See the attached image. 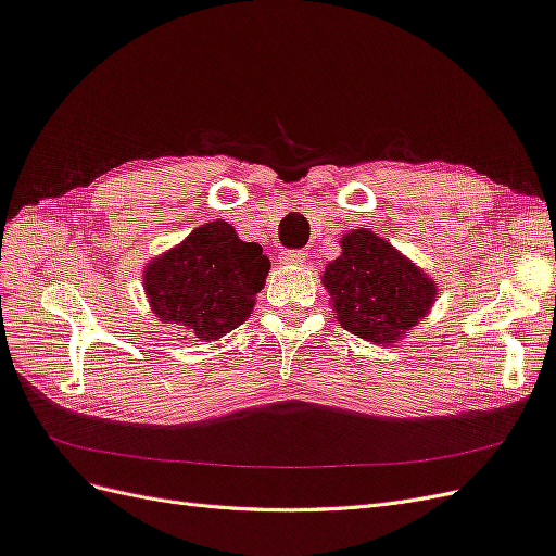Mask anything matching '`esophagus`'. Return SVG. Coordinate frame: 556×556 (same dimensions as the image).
Here are the masks:
<instances>
[{"label":"esophagus","instance_id":"1","mask_svg":"<svg viewBox=\"0 0 556 556\" xmlns=\"http://www.w3.org/2000/svg\"><path fill=\"white\" fill-rule=\"evenodd\" d=\"M306 260V252L304 250H282L278 255L280 264H288V266H296Z\"/></svg>","mask_w":556,"mask_h":556}]
</instances>
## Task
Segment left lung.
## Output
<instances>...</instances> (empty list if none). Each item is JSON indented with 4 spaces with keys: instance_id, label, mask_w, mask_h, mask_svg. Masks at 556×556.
Here are the masks:
<instances>
[{
    "instance_id": "left-lung-1",
    "label": "left lung",
    "mask_w": 556,
    "mask_h": 556,
    "mask_svg": "<svg viewBox=\"0 0 556 556\" xmlns=\"http://www.w3.org/2000/svg\"><path fill=\"white\" fill-rule=\"evenodd\" d=\"M339 243L323 274L336 323L368 343H399L431 313L439 282L371 229H352Z\"/></svg>"
}]
</instances>
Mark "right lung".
I'll list each match as a JSON object with an SVG mask.
<instances>
[{
  "instance_id": "right-lung-1",
  "label": "right lung",
  "mask_w": 556,
  "mask_h": 556,
  "mask_svg": "<svg viewBox=\"0 0 556 556\" xmlns=\"http://www.w3.org/2000/svg\"><path fill=\"white\" fill-rule=\"evenodd\" d=\"M268 268L262 245L241 241L231 225L213 220L148 262L143 290L162 325L211 343L250 317Z\"/></svg>"
}]
</instances>
